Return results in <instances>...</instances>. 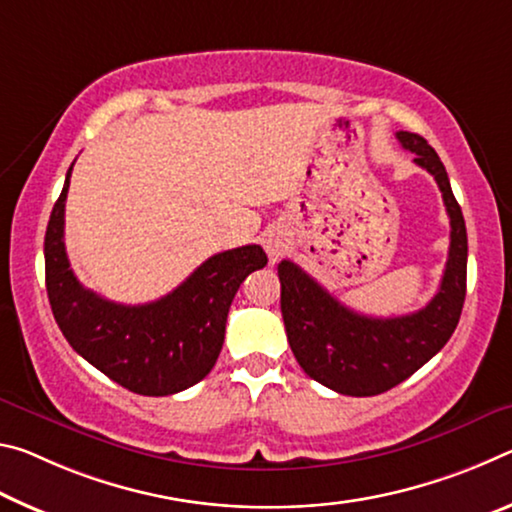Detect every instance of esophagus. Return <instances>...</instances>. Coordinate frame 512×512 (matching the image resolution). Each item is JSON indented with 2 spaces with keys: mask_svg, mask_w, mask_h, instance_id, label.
<instances>
[{
  "mask_svg": "<svg viewBox=\"0 0 512 512\" xmlns=\"http://www.w3.org/2000/svg\"><path fill=\"white\" fill-rule=\"evenodd\" d=\"M263 247H265V251L270 256H281L283 251H286V247H288L286 233H283L281 229H270V231L265 233V238H263Z\"/></svg>",
  "mask_w": 512,
  "mask_h": 512,
  "instance_id": "esophagus-1",
  "label": "esophagus"
}]
</instances>
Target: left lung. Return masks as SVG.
Listing matches in <instances>:
<instances>
[{
	"instance_id": "1",
	"label": "left lung",
	"mask_w": 512,
	"mask_h": 512,
	"mask_svg": "<svg viewBox=\"0 0 512 512\" xmlns=\"http://www.w3.org/2000/svg\"><path fill=\"white\" fill-rule=\"evenodd\" d=\"M401 147L433 174L451 222L449 258L440 290L422 311L370 317L349 311L292 261L279 263L281 315L297 363L340 395L374 397L415 374L456 331L467 288V231L445 165L422 136L399 131Z\"/></svg>"
}]
</instances>
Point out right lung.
Masks as SVG:
<instances>
[{"instance_id":"obj_1","label":"right lung","mask_w":512,"mask_h":512,"mask_svg":"<svg viewBox=\"0 0 512 512\" xmlns=\"http://www.w3.org/2000/svg\"><path fill=\"white\" fill-rule=\"evenodd\" d=\"M72 165L45 233V283L58 329L79 356L136 395L165 397L190 388L213 370L240 283L267 265L263 247L215 254L177 290L149 304L108 301L81 286L65 254Z\"/></svg>"}]
</instances>
